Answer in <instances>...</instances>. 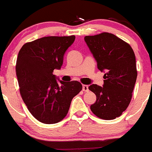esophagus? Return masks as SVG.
Masks as SVG:
<instances>
[{
    "instance_id": "esophagus-1",
    "label": "esophagus",
    "mask_w": 152,
    "mask_h": 152,
    "mask_svg": "<svg viewBox=\"0 0 152 152\" xmlns=\"http://www.w3.org/2000/svg\"><path fill=\"white\" fill-rule=\"evenodd\" d=\"M83 90L84 91H86V92L88 91V86H86V85H83Z\"/></svg>"
}]
</instances>
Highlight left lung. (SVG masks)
Here are the masks:
<instances>
[{"mask_svg":"<svg viewBox=\"0 0 152 152\" xmlns=\"http://www.w3.org/2000/svg\"><path fill=\"white\" fill-rule=\"evenodd\" d=\"M84 39L97 68L105 73L103 87L96 84L88 87L97 97L91 110L100 118L115 119L131 100L137 77L135 54L128 43L113 34L104 32Z\"/></svg>","mask_w":152,"mask_h":152,"instance_id":"obj_1","label":"left lung"}]
</instances>
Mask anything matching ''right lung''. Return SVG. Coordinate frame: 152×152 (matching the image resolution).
Returning a JSON list of instances; mask_svg holds the SVG:
<instances>
[{"mask_svg": "<svg viewBox=\"0 0 152 152\" xmlns=\"http://www.w3.org/2000/svg\"><path fill=\"white\" fill-rule=\"evenodd\" d=\"M75 36L45 37L27 42L20 49L15 72L20 94L31 115L44 124H55L66 115L72 100L80 92L79 82L57 79L64 56Z\"/></svg>", "mask_w": 152, "mask_h": 152, "instance_id": "right-lung-1", "label": "right lung"}]
</instances>
